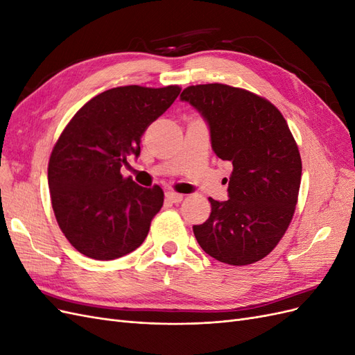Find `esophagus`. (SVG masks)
I'll list each match as a JSON object with an SVG mask.
<instances>
[{"label": "esophagus", "mask_w": 355, "mask_h": 355, "mask_svg": "<svg viewBox=\"0 0 355 355\" xmlns=\"http://www.w3.org/2000/svg\"><path fill=\"white\" fill-rule=\"evenodd\" d=\"M166 198H167V201H170V202L178 204V202H180L182 200H184V196L179 194V192H175V191H167V192H166Z\"/></svg>", "instance_id": "1"}]
</instances>
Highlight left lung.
I'll use <instances>...</instances> for the list:
<instances>
[{
    "mask_svg": "<svg viewBox=\"0 0 355 355\" xmlns=\"http://www.w3.org/2000/svg\"><path fill=\"white\" fill-rule=\"evenodd\" d=\"M180 101L201 114L213 153L234 167L230 200L209 198V219L192 227L198 244L223 263L261 261L288 228L302 175L284 116L261 96L218 83L191 85Z\"/></svg>",
    "mask_w": 355,
    "mask_h": 355,
    "instance_id": "8db88e82",
    "label": "left lung"
}]
</instances>
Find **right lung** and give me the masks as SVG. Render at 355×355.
<instances>
[{
  "label": "right lung",
  "instance_id": "1",
  "mask_svg": "<svg viewBox=\"0 0 355 355\" xmlns=\"http://www.w3.org/2000/svg\"><path fill=\"white\" fill-rule=\"evenodd\" d=\"M180 93L178 85L106 90L72 116L49 161L51 206L62 232L80 253L112 261L136 250L163 207L164 192L123 178L141 137Z\"/></svg>",
  "mask_w": 355,
  "mask_h": 355
}]
</instances>
